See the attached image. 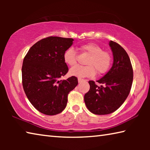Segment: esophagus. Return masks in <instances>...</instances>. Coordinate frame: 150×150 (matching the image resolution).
<instances>
[{"instance_id": "esophagus-1", "label": "esophagus", "mask_w": 150, "mask_h": 150, "mask_svg": "<svg viewBox=\"0 0 150 150\" xmlns=\"http://www.w3.org/2000/svg\"><path fill=\"white\" fill-rule=\"evenodd\" d=\"M85 81V79H82V78H80V77H79V78H78V81H79V83H80V82H81V81Z\"/></svg>"}]
</instances>
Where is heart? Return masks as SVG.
<instances>
[{
    "mask_svg": "<svg viewBox=\"0 0 150 150\" xmlns=\"http://www.w3.org/2000/svg\"><path fill=\"white\" fill-rule=\"evenodd\" d=\"M81 50L89 55L85 63L87 65H77L72 67L69 71L71 75L79 77H92L95 74L105 73L111 65V55L106 51L103 50L102 47L95 43H88L81 46ZM77 54L73 48L70 47L63 54V60L68 65L73 66L77 63Z\"/></svg>",
    "mask_w": 150,
    "mask_h": 150,
    "instance_id": "heart-1",
    "label": "heart"
}]
</instances>
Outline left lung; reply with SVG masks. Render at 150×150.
I'll list each match as a JSON object with an SVG mask.
<instances>
[{"instance_id":"left-lung-1","label":"left lung","mask_w":150,"mask_h":150,"mask_svg":"<svg viewBox=\"0 0 150 150\" xmlns=\"http://www.w3.org/2000/svg\"><path fill=\"white\" fill-rule=\"evenodd\" d=\"M113 54L111 69L103 77L89 81L90 89L84 100L87 108L98 115H108L116 111L128 97L132 85L133 69L130 57L125 50L115 42H109Z\"/></svg>"}]
</instances>
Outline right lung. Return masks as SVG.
I'll return each mask as SVG.
<instances>
[{
	"label": "right lung",
	"mask_w": 150,
	"mask_h": 150,
	"mask_svg": "<svg viewBox=\"0 0 150 150\" xmlns=\"http://www.w3.org/2000/svg\"><path fill=\"white\" fill-rule=\"evenodd\" d=\"M73 41V38L47 37L33 45L24 57L22 67L24 91L32 105L44 115L62 112L67 106L69 92L78 84L75 76L61 80L69 71L63 54Z\"/></svg>",
	"instance_id": "right-lung-1"
}]
</instances>
